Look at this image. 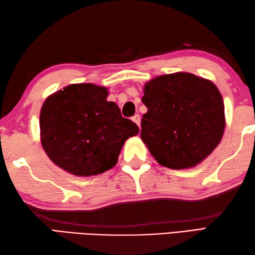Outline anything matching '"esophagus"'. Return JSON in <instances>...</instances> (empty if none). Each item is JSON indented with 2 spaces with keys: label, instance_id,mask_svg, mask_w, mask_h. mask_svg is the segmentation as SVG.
Returning a JSON list of instances; mask_svg holds the SVG:
<instances>
[{
  "label": "esophagus",
  "instance_id": "obj_1",
  "mask_svg": "<svg viewBox=\"0 0 255 255\" xmlns=\"http://www.w3.org/2000/svg\"><path fill=\"white\" fill-rule=\"evenodd\" d=\"M140 119H141V118H140V115H139V114H136V115H134V116L132 117V121L138 125L139 128H140V124H141V121H140Z\"/></svg>",
  "mask_w": 255,
  "mask_h": 255
}]
</instances>
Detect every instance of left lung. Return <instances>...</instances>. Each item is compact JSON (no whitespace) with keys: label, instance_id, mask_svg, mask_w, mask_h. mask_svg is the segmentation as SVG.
<instances>
[{"label":"left lung","instance_id":"obj_1","mask_svg":"<svg viewBox=\"0 0 255 255\" xmlns=\"http://www.w3.org/2000/svg\"><path fill=\"white\" fill-rule=\"evenodd\" d=\"M141 137L161 165L186 169L217 147L225 130V106L214 83L191 73L161 75L145 84Z\"/></svg>","mask_w":255,"mask_h":255}]
</instances>
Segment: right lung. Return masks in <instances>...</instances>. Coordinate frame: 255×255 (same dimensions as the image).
<instances>
[{
  "label": "right lung",
  "instance_id": "right-lung-1",
  "mask_svg": "<svg viewBox=\"0 0 255 255\" xmlns=\"http://www.w3.org/2000/svg\"><path fill=\"white\" fill-rule=\"evenodd\" d=\"M107 94L102 86L72 84L45 101L41 143L53 163L79 176L100 174L117 163L124 142L139 127L122 116Z\"/></svg>",
  "mask_w": 255,
  "mask_h": 255
}]
</instances>
